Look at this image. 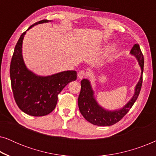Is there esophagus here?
Listing matches in <instances>:
<instances>
[{
  "label": "esophagus",
  "instance_id": "1",
  "mask_svg": "<svg viewBox=\"0 0 156 156\" xmlns=\"http://www.w3.org/2000/svg\"><path fill=\"white\" fill-rule=\"evenodd\" d=\"M86 76H87V72L83 71V70H82V71H80L77 74L78 79H80V80H82V79L85 77Z\"/></svg>",
  "mask_w": 156,
  "mask_h": 156
}]
</instances>
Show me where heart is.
<instances>
[{
  "label": "heart",
  "instance_id": "obj_1",
  "mask_svg": "<svg viewBox=\"0 0 156 156\" xmlns=\"http://www.w3.org/2000/svg\"><path fill=\"white\" fill-rule=\"evenodd\" d=\"M113 49H114V47H112V48H111L110 50H109V52H112V51L113 50Z\"/></svg>",
  "mask_w": 156,
  "mask_h": 156
}]
</instances>
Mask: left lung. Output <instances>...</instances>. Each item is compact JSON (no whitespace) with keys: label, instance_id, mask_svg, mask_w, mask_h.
<instances>
[{"label":"left lung","instance_id":"obj_1","mask_svg":"<svg viewBox=\"0 0 156 156\" xmlns=\"http://www.w3.org/2000/svg\"><path fill=\"white\" fill-rule=\"evenodd\" d=\"M130 54L137 59L141 69L139 80L134 89L133 95L123 107L109 110L104 108L98 103L94 95L91 82L87 79L81 81V91L78 98V106L81 114L89 123L99 126H108L118 122L129 112L137 99L142 86V75L144 72V59L139 44H135Z\"/></svg>","mask_w":156,"mask_h":156}]
</instances>
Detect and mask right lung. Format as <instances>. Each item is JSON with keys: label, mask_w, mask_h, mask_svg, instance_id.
<instances>
[{"label": "right lung", "mask_w": 156, "mask_h": 156, "mask_svg": "<svg viewBox=\"0 0 156 156\" xmlns=\"http://www.w3.org/2000/svg\"><path fill=\"white\" fill-rule=\"evenodd\" d=\"M52 20H42L31 25L19 38L10 67L12 93L21 111L33 116L48 115L55 109L57 96L72 81L76 80V72L67 70L48 76L37 75L30 70L23 59V42L26 32L32 27Z\"/></svg>", "instance_id": "1"}]
</instances>
